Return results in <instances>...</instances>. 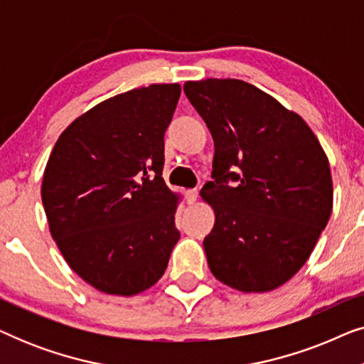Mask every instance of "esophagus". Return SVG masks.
Returning a JSON list of instances; mask_svg holds the SVG:
<instances>
[{"label": "esophagus", "mask_w": 364, "mask_h": 364, "mask_svg": "<svg viewBox=\"0 0 364 364\" xmlns=\"http://www.w3.org/2000/svg\"><path fill=\"white\" fill-rule=\"evenodd\" d=\"M186 196H187V202H188V203H196L197 198H198L197 188H191V191H187Z\"/></svg>", "instance_id": "esophagus-1"}]
</instances>
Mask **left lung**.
<instances>
[{
  "mask_svg": "<svg viewBox=\"0 0 364 364\" xmlns=\"http://www.w3.org/2000/svg\"><path fill=\"white\" fill-rule=\"evenodd\" d=\"M183 91L215 144L213 181L200 191L215 212L203 240L208 268L238 291L275 290L305 265L330 220L326 154L296 112L245 81H187Z\"/></svg>",
  "mask_w": 364,
  "mask_h": 364,
  "instance_id": "obj_1",
  "label": "left lung"
}]
</instances>
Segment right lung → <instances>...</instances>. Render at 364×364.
<instances>
[{
	"mask_svg": "<svg viewBox=\"0 0 364 364\" xmlns=\"http://www.w3.org/2000/svg\"><path fill=\"white\" fill-rule=\"evenodd\" d=\"M178 97V84H152L99 102L69 124L44 168L49 232L68 265L107 295L151 288L181 238L178 196L162 178Z\"/></svg>",
	"mask_w": 364,
	"mask_h": 364,
	"instance_id": "add662e5",
	"label": "right lung"
}]
</instances>
